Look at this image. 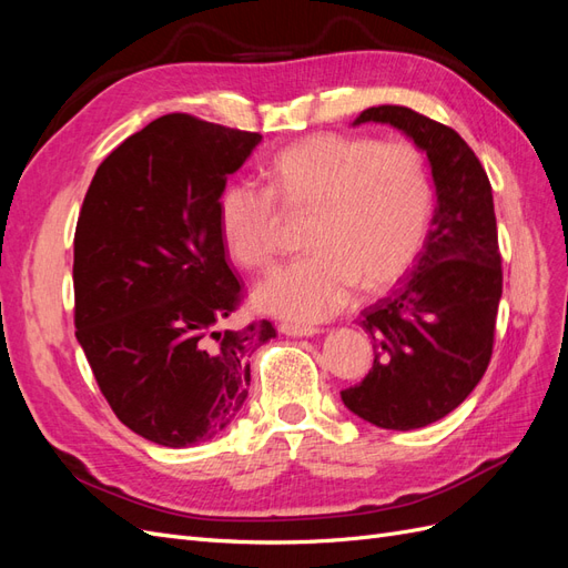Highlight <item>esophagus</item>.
I'll list each match as a JSON object with an SVG mask.
<instances>
[{"mask_svg": "<svg viewBox=\"0 0 568 568\" xmlns=\"http://www.w3.org/2000/svg\"><path fill=\"white\" fill-rule=\"evenodd\" d=\"M280 332L286 334V336L298 338V336H315L320 329H317V326H311V324H291V322H282V324H280Z\"/></svg>", "mask_w": 568, "mask_h": 568, "instance_id": "esophagus-1", "label": "esophagus"}]
</instances>
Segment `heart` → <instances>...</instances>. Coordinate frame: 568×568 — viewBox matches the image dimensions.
<instances>
[{
	"mask_svg": "<svg viewBox=\"0 0 568 568\" xmlns=\"http://www.w3.org/2000/svg\"><path fill=\"white\" fill-rule=\"evenodd\" d=\"M434 175L412 142L359 134H313L282 149L267 186L239 180L217 199L222 244L239 265L265 267L280 251V205L313 215V255L270 272L255 286L257 311L322 322L346 307L357 284L382 291L419 257L434 215Z\"/></svg>",
	"mask_w": 568,
	"mask_h": 568,
	"instance_id": "heart-1",
	"label": "heart"
}]
</instances>
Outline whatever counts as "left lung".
Listing matches in <instances>:
<instances>
[{
    "label": "left lung",
    "instance_id": "8db88e82",
    "mask_svg": "<svg viewBox=\"0 0 568 568\" xmlns=\"http://www.w3.org/2000/svg\"><path fill=\"white\" fill-rule=\"evenodd\" d=\"M388 123L428 159L436 209L415 270L365 307L374 365L341 400L365 422L409 432L443 419L486 374L503 296L493 189L462 136L407 106H372L353 125Z\"/></svg>",
    "mask_w": 568,
    "mask_h": 568
}]
</instances>
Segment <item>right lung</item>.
<instances>
[{
	"mask_svg": "<svg viewBox=\"0 0 568 568\" xmlns=\"http://www.w3.org/2000/svg\"><path fill=\"white\" fill-rule=\"evenodd\" d=\"M257 132L168 113L97 168L75 227V336L115 417L186 448L242 409L248 357L272 322L220 329L244 298L227 265L217 199Z\"/></svg>",
	"mask_w": 568,
	"mask_h": 568,
	"instance_id": "obj_1",
	"label": "right lung"
}]
</instances>
